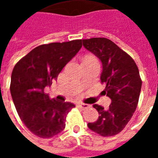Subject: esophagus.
<instances>
[{
	"label": "esophagus",
	"mask_w": 158,
	"mask_h": 158,
	"mask_svg": "<svg viewBox=\"0 0 158 158\" xmlns=\"http://www.w3.org/2000/svg\"><path fill=\"white\" fill-rule=\"evenodd\" d=\"M78 106H79V107L82 108V109H86V108L89 107V105H87L85 103H79V104H78Z\"/></svg>",
	"instance_id": "1"
}]
</instances>
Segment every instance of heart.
Segmentation results:
<instances>
[{"mask_svg": "<svg viewBox=\"0 0 158 158\" xmlns=\"http://www.w3.org/2000/svg\"><path fill=\"white\" fill-rule=\"evenodd\" d=\"M85 59H94V60H96L94 56H87Z\"/></svg>", "mask_w": 158, "mask_h": 158, "instance_id": "1", "label": "heart"}]
</instances>
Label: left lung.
Instances as JSON below:
<instances>
[{"label": "left lung", "mask_w": 158, "mask_h": 158, "mask_svg": "<svg viewBox=\"0 0 158 158\" xmlns=\"http://www.w3.org/2000/svg\"><path fill=\"white\" fill-rule=\"evenodd\" d=\"M83 45L102 62L101 82L106 85L103 92L112 100L107 110L93 105L99 118L88 127L104 137L116 135L125 128L138 105L142 85L139 69L128 53L106 38L83 40Z\"/></svg>", "instance_id": "8db88e82"}]
</instances>
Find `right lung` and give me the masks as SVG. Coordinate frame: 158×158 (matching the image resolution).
Wrapping results in <instances>:
<instances>
[{"mask_svg": "<svg viewBox=\"0 0 158 158\" xmlns=\"http://www.w3.org/2000/svg\"><path fill=\"white\" fill-rule=\"evenodd\" d=\"M82 47V40L37 46L16 63L10 91L19 116L31 132L48 139L65 129L66 117L74 107L70 102L50 99L44 89Z\"/></svg>", "mask_w": 158, "mask_h": 158, "instance_id": "obj_1", "label": "right lung"}]
</instances>
